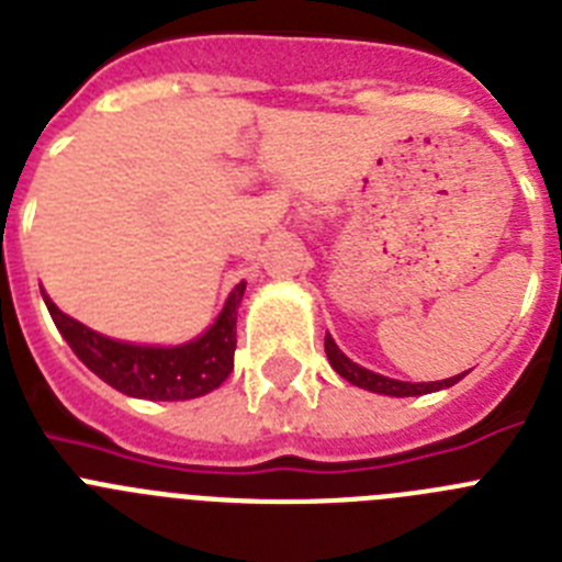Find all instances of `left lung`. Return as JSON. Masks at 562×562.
I'll return each mask as SVG.
<instances>
[{
    "label": "left lung",
    "mask_w": 562,
    "mask_h": 562,
    "mask_svg": "<svg viewBox=\"0 0 562 562\" xmlns=\"http://www.w3.org/2000/svg\"><path fill=\"white\" fill-rule=\"evenodd\" d=\"M326 357H329L331 369L342 376V380H349L351 385L357 389H366V391H374V394H389V396H419V394H430V391H439V389H450L456 382L461 380L464 374L459 376H450V380H441V382H400V380H391V376H382L374 374V371L362 369L357 362H351L349 357L342 355L340 349L335 346L329 335H326Z\"/></svg>",
    "instance_id": "obj_1"
}]
</instances>
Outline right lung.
I'll return each mask as SVG.
<instances>
[{
    "instance_id": "obj_1",
    "label": "right lung",
    "mask_w": 562,
    "mask_h": 562,
    "mask_svg": "<svg viewBox=\"0 0 562 562\" xmlns=\"http://www.w3.org/2000/svg\"><path fill=\"white\" fill-rule=\"evenodd\" d=\"M245 295V281L227 297L225 310L216 324L186 346L173 349H154V346H132L117 342L83 324L64 315L47 295L49 315L56 321L58 331L76 351L78 360L89 371H95L103 382L121 394L140 396V400H193L207 391L220 389L233 371V351H236V312Z\"/></svg>"
}]
</instances>
